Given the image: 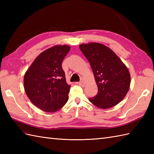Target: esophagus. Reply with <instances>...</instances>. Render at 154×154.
<instances>
[{
  "label": "esophagus",
  "instance_id": "esophagus-1",
  "mask_svg": "<svg viewBox=\"0 0 154 154\" xmlns=\"http://www.w3.org/2000/svg\"><path fill=\"white\" fill-rule=\"evenodd\" d=\"M78 84H79V85L81 86V87H84L85 86V83H84V82H83V81H81V82L78 83Z\"/></svg>",
  "mask_w": 154,
  "mask_h": 154
}]
</instances>
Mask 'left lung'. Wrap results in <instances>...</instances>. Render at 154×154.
<instances>
[{
    "label": "left lung",
    "instance_id": "1",
    "mask_svg": "<svg viewBox=\"0 0 154 154\" xmlns=\"http://www.w3.org/2000/svg\"><path fill=\"white\" fill-rule=\"evenodd\" d=\"M79 48L89 62L98 87L97 94L89 101L103 109L116 106L130 89V74L126 65L104 44L90 42Z\"/></svg>",
    "mask_w": 154,
    "mask_h": 154
}]
</instances>
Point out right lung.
Masks as SVG:
<instances>
[{
	"mask_svg": "<svg viewBox=\"0 0 154 154\" xmlns=\"http://www.w3.org/2000/svg\"><path fill=\"white\" fill-rule=\"evenodd\" d=\"M69 50L67 45L47 49L38 55L24 74L26 94L45 112H56L67 102L71 87L66 82L61 63Z\"/></svg>",
	"mask_w": 154,
	"mask_h": 154,
	"instance_id": "1",
	"label": "right lung"
}]
</instances>
